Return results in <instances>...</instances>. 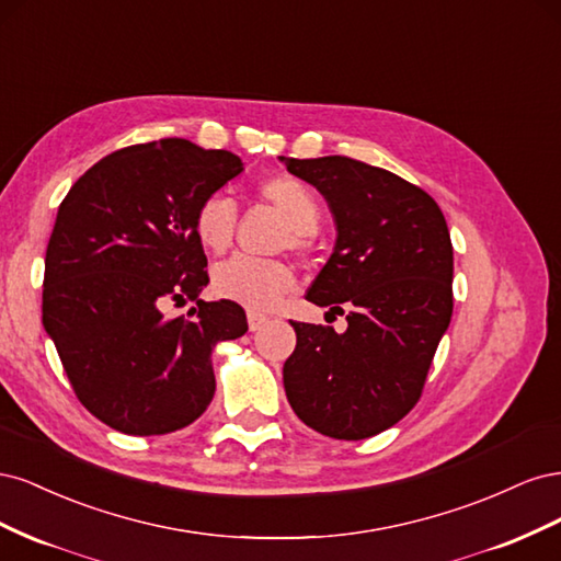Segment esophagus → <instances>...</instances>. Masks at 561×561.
Here are the masks:
<instances>
[{"instance_id": "34e87169", "label": "esophagus", "mask_w": 561, "mask_h": 561, "mask_svg": "<svg viewBox=\"0 0 561 561\" xmlns=\"http://www.w3.org/2000/svg\"><path fill=\"white\" fill-rule=\"evenodd\" d=\"M266 322H268V318L262 316V313H254V311L248 313V328H250V332L262 330V328L266 325Z\"/></svg>"}]
</instances>
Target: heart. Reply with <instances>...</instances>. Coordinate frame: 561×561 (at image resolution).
I'll return each instance as SVG.
<instances>
[{
    "label": "heart",
    "instance_id": "heart-1",
    "mask_svg": "<svg viewBox=\"0 0 561 561\" xmlns=\"http://www.w3.org/2000/svg\"><path fill=\"white\" fill-rule=\"evenodd\" d=\"M260 192L290 219L293 245L301 248L304 236L313 233L320 219V206L311 186L293 175H274L260 184ZM236 215L239 210L229 194L215 192L203 198L194 215L198 241L213 252L227 250L233 239ZM213 287L219 297L241 304L250 311H271L295 287V274L283 262L236 254L215 268Z\"/></svg>",
    "mask_w": 561,
    "mask_h": 561
}]
</instances>
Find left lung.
Wrapping results in <instances>:
<instances>
[{
	"label": "left lung",
	"instance_id": "8db88e82",
	"mask_svg": "<svg viewBox=\"0 0 561 561\" xmlns=\"http://www.w3.org/2000/svg\"><path fill=\"white\" fill-rule=\"evenodd\" d=\"M328 201L336 241L307 299L346 313V332L293 322L287 402L334 439L377 435L412 410L451 320L454 250L445 215L419 186L348 157L287 159Z\"/></svg>",
	"mask_w": 561,
	"mask_h": 561
}]
</instances>
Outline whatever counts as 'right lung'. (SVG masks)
Here are the masks:
<instances>
[{
  "label": "right lung",
  "mask_w": 561,
  "mask_h": 561,
  "mask_svg": "<svg viewBox=\"0 0 561 561\" xmlns=\"http://www.w3.org/2000/svg\"><path fill=\"white\" fill-rule=\"evenodd\" d=\"M243 173L227 149L168 138L100 159L67 192L46 248L42 320L77 398L110 428L163 435L215 396L210 353L243 336L236 301H203L201 201ZM196 298L186 319L162 304Z\"/></svg>",
  "instance_id": "1"
}]
</instances>
